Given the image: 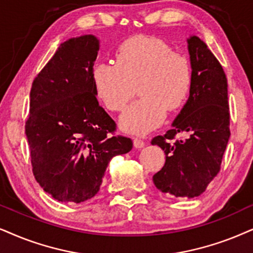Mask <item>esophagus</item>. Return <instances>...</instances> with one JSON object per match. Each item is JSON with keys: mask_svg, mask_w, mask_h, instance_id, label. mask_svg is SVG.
<instances>
[{"mask_svg": "<svg viewBox=\"0 0 253 253\" xmlns=\"http://www.w3.org/2000/svg\"><path fill=\"white\" fill-rule=\"evenodd\" d=\"M133 143H134V147H135V148H142V147L145 146V141L141 139H139V137H134Z\"/></svg>", "mask_w": 253, "mask_h": 253, "instance_id": "1", "label": "esophagus"}]
</instances>
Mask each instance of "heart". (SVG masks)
<instances>
[{
    "instance_id": "heart-1",
    "label": "heart",
    "mask_w": 253,
    "mask_h": 253,
    "mask_svg": "<svg viewBox=\"0 0 253 253\" xmlns=\"http://www.w3.org/2000/svg\"><path fill=\"white\" fill-rule=\"evenodd\" d=\"M117 63L99 62L92 72L95 93L110 111H123L120 118L126 132L145 134L160 126L167 111H175L187 101L193 86V65L183 53L172 51L158 37L137 36L124 42L117 51Z\"/></svg>"
}]
</instances>
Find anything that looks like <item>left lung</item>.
Here are the masks:
<instances>
[{
	"label": "left lung",
	"mask_w": 253,
	"mask_h": 253,
	"mask_svg": "<svg viewBox=\"0 0 253 253\" xmlns=\"http://www.w3.org/2000/svg\"><path fill=\"white\" fill-rule=\"evenodd\" d=\"M193 65L189 99L165 135L152 145L165 150L166 162L153 176L155 187L175 197H196L220 170L230 137L228 82L220 63L196 36L188 40ZM178 132L188 136L171 143Z\"/></svg>",
	"instance_id": "left-lung-1"
}]
</instances>
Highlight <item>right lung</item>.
<instances>
[{
  "label": "right lung",
  "mask_w": 253,
  "mask_h": 253,
  "mask_svg": "<svg viewBox=\"0 0 253 253\" xmlns=\"http://www.w3.org/2000/svg\"><path fill=\"white\" fill-rule=\"evenodd\" d=\"M99 42H64L34 79L25 134L34 176L59 202L81 203L99 191L108 162L128 153L129 137L98 103L92 79Z\"/></svg>",
  "instance_id": "right-lung-1"
}]
</instances>
